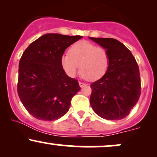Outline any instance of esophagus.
Returning <instances> with one entry per match:
<instances>
[{
  "instance_id": "1",
  "label": "esophagus",
  "mask_w": 157,
  "mask_h": 157,
  "mask_svg": "<svg viewBox=\"0 0 157 157\" xmlns=\"http://www.w3.org/2000/svg\"><path fill=\"white\" fill-rule=\"evenodd\" d=\"M79 85H80V87L82 88V87H83L84 86H86V83H84V82H79Z\"/></svg>"
}]
</instances>
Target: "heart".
Listing matches in <instances>:
<instances>
[{
	"instance_id": "b5f03b06",
	"label": "heart",
	"mask_w": 157,
	"mask_h": 157,
	"mask_svg": "<svg viewBox=\"0 0 157 157\" xmlns=\"http://www.w3.org/2000/svg\"><path fill=\"white\" fill-rule=\"evenodd\" d=\"M60 63L68 76L75 77L80 68L84 77L89 80H97L107 71L110 56L106 48L89 41L81 40L69 48V54L61 56Z\"/></svg>"
}]
</instances>
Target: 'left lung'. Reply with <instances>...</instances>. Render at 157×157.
I'll list each match as a JSON object with an SVG mask.
<instances>
[{
  "mask_svg": "<svg viewBox=\"0 0 157 157\" xmlns=\"http://www.w3.org/2000/svg\"><path fill=\"white\" fill-rule=\"evenodd\" d=\"M106 48L110 56L107 71L91 84L90 103L94 112L109 120L125 118L141 93L140 69L130 50L113 38L90 37Z\"/></svg>",
  "mask_w": 157,
  "mask_h": 157,
  "instance_id": "obj_1",
  "label": "left lung"
}]
</instances>
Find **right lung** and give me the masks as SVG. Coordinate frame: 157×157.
I'll return each mask as SVG.
<instances>
[{
	"instance_id": "add662e5",
	"label": "right lung",
	"mask_w": 157,
	"mask_h": 157,
	"mask_svg": "<svg viewBox=\"0 0 157 157\" xmlns=\"http://www.w3.org/2000/svg\"><path fill=\"white\" fill-rule=\"evenodd\" d=\"M82 36L46 34L32 42L19 62L17 94L34 117L57 120L68 112L72 97L80 91L78 81L68 77L61 56Z\"/></svg>"
}]
</instances>
